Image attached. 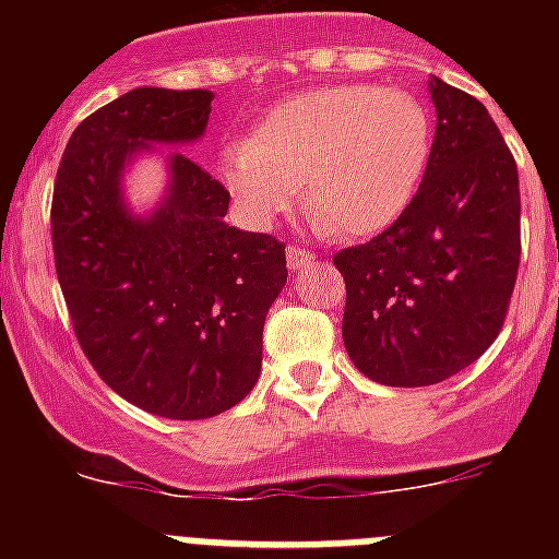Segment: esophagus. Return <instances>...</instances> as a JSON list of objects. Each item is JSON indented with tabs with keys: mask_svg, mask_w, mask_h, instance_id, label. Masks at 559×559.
<instances>
[{
	"mask_svg": "<svg viewBox=\"0 0 559 559\" xmlns=\"http://www.w3.org/2000/svg\"><path fill=\"white\" fill-rule=\"evenodd\" d=\"M285 257H288V269L290 271H302V269H308V265L316 263L313 251L299 249V246H288Z\"/></svg>",
	"mask_w": 559,
	"mask_h": 559,
	"instance_id": "34e87169",
	"label": "esophagus"
}]
</instances>
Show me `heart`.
Here are the masks:
<instances>
[{"mask_svg": "<svg viewBox=\"0 0 559 559\" xmlns=\"http://www.w3.org/2000/svg\"><path fill=\"white\" fill-rule=\"evenodd\" d=\"M431 153L428 108L403 88H310L276 103L249 142L221 153L218 176L249 224L305 206L335 235L369 237L408 210Z\"/></svg>", "mask_w": 559, "mask_h": 559, "instance_id": "1", "label": "heart"}]
</instances>
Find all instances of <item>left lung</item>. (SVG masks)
<instances>
[{
  "label": "left lung",
  "mask_w": 559,
  "mask_h": 559,
  "mask_svg": "<svg viewBox=\"0 0 559 559\" xmlns=\"http://www.w3.org/2000/svg\"><path fill=\"white\" fill-rule=\"evenodd\" d=\"M437 133L408 210L333 257L344 274L341 335L383 386H431L496 341L521 263L518 167L490 111L431 78Z\"/></svg>",
  "instance_id": "1"
}]
</instances>
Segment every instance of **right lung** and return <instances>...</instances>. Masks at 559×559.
Segmentation results:
<instances>
[{
	"instance_id": "add662e5",
	"label": "right lung",
	"mask_w": 559,
	"mask_h": 559,
	"mask_svg": "<svg viewBox=\"0 0 559 559\" xmlns=\"http://www.w3.org/2000/svg\"><path fill=\"white\" fill-rule=\"evenodd\" d=\"M206 88L140 86L75 128L52 192V251L83 353L114 392L167 419L237 406L263 367V324L288 283L285 246L226 224L229 192L185 153L147 215L126 167L153 145H192Z\"/></svg>"
}]
</instances>
